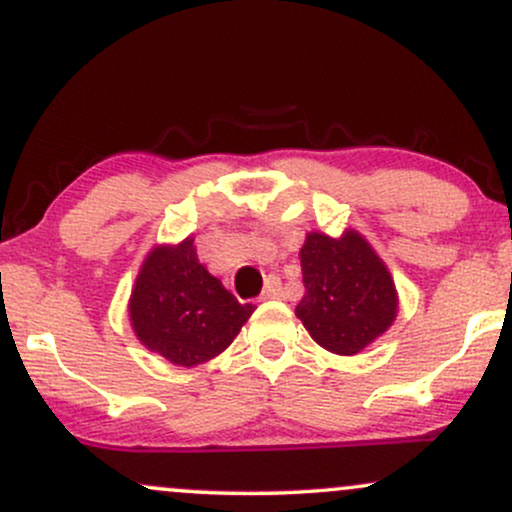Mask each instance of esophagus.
<instances>
[{"label": "esophagus", "instance_id": "34e87169", "mask_svg": "<svg viewBox=\"0 0 512 512\" xmlns=\"http://www.w3.org/2000/svg\"><path fill=\"white\" fill-rule=\"evenodd\" d=\"M281 279L279 276H267V284H264V291H262V301H269V298H281Z\"/></svg>", "mask_w": 512, "mask_h": 512}]
</instances>
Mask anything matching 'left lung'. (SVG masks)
Instances as JSON below:
<instances>
[{"instance_id": "obj_1", "label": "left lung", "mask_w": 512, "mask_h": 512, "mask_svg": "<svg viewBox=\"0 0 512 512\" xmlns=\"http://www.w3.org/2000/svg\"><path fill=\"white\" fill-rule=\"evenodd\" d=\"M305 296L296 317L322 349L354 356L390 330L399 296L387 264L354 228L310 231L301 248Z\"/></svg>"}]
</instances>
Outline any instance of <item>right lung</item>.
I'll return each mask as SVG.
<instances>
[{
	"label": "right lung",
	"instance_id": "1",
	"mask_svg": "<svg viewBox=\"0 0 512 512\" xmlns=\"http://www.w3.org/2000/svg\"><path fill=\"white\" fill-rule=\"evenodd\" d=\"M129 322L146 349L173 366L207 363L231 346L255 313L238 303L197 257L195 238L156 245L146 255L129 296Z\"/></svg>",
	"mask_w": 512,
	"mask_h": 512
}]
</instances>
